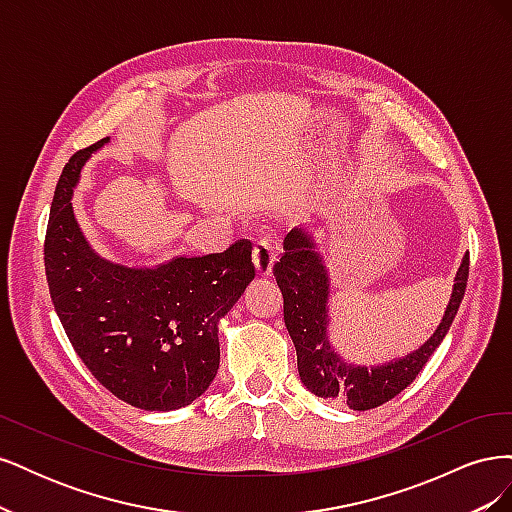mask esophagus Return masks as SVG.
Returning a JSON list of instances; mask_svg holds the SVG:
<instances>
[{
    "label": "esophagus",
    "mask_w": 512,
    "mask_h": 512,
    "mask_svg": "<svg viewBox=\"0 0 512 512\" xmlns=\"http://www.w3.org/2000/svg\"><path fill=\"white\" fill-rule=\"evenodd\" d=\"M275 254H277V245H275L273 237L265 235V237H260L256 241V245H254V265H256L258 275H269L271 273Z\"/></svg>",
    "instance_id": "1"
}]
</instances>
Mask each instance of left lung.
Wrapping results in <instances>:
<instances>
[{
	"mask_svg": "<svg viewBox=\"0 0 512 512\" xmlns=\"http://www.w3.org/2000/svg\"><path fill=\"white\" fill-rule=\"evenodd\" d=\"M468 273L470 254L461 260L440 327L421 348L378 367L352 365L335 352L327 335L329 273L322 256L303 228L290 230L284 239V254L273 265V275L284 297V322L297 348L299 376L305 389L322 399L342 401L350 410H371L391 401L412 384L442 344L466 294Z\"/></svg>",
	"mask_w": 512,
	"mask_h": 512,
	"instance_id": "obj_1",
	"label": "left lung"
}]
</instances>
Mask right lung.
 <instances>
[{
	"label": "right lung",
	"mask_w": 512,
	"mask_h": 512,
	"mask_svg": "<svg viewBox=\"0 0 512 512\" xmlns=\"http://www.w3.org/2000/svg\"><path fill=\"white\" fill-rule=\"evenodd\" d=\"M96 145L61 173L44 239L51 301L74 352L126 404L168 412L190 406L220 367L218 322L254 280L252 243L222 254L134 269L98 256L72 211V190Z\"/></svg>",
	"instance_id": "add662e5"
}]
</instances>
